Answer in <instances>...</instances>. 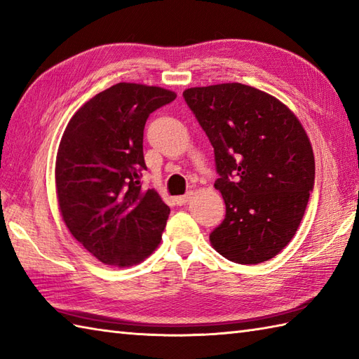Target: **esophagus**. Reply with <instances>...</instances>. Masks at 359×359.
<instances>
[{"label": "esophagus", "instance_id": "obj_1", "mask_svg": "<svg viewBox=\"0 0 359 359\" xmlns=\"http://www.w3.org/2000/svg\"><path fill=\"white\" fill-rule=\"evenodd\" d=\"M193 197V193L191 191H188L187 194H184V196H179V197H175V202H177V205H185L189 199H191Z\"/></svg>", "mask_w": 359, "mask_h": 359}]
</instances>
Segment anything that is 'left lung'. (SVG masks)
I'll return each instance as SVG.
<instances>
[{"instance_id": "left-lung-1", "label": "left lung", "mask_w": 359, "mask_h": 359, "mask_svg": "<svg viewBox=\"0 0 359 359\" xmlns=\"http://www.w3.org/2000/svg\"><path fill=\"white\" fill-rule=\"evenodd\" d=\"M184 98L215 148L225 201L211 245L236 264L269 261L292 241L313 191L306 131L278 98L242 83L191 88Z\"/></svg>"}]
</instances>
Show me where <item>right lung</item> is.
Segmentation results:
<instances>
[{
    "label": "right lung",
    "mask_w": 359,
    "mask_h": 359,
    "mask_svg": "<svg viewBox=\"0 0 359 359\" xmlns=\"http://www.w3.org/2000/svg\"><path fill=\"white\" fill-rule=\"evenodd\" d=\"M174 93L117 83L75 112L60 142L55 185L72 236L106 265L142 262L162 239L170 207L142 188L143 129Z\"/></svg>",
    "instance_id": "obj_1"
}]
</instances>
